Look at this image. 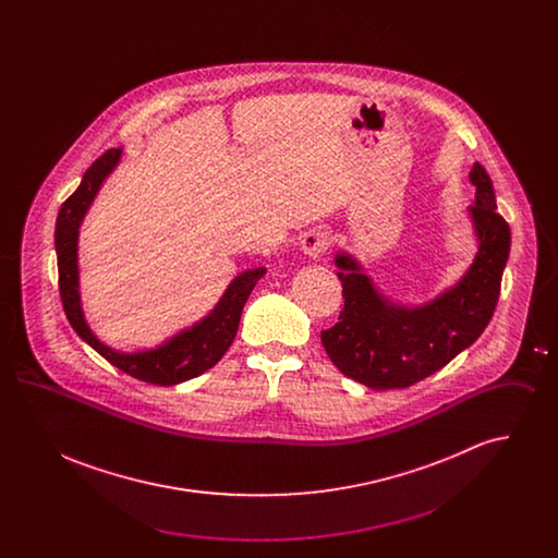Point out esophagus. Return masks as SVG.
<instances>
[{"mask_svg":"<svg viewBox=\"0 0 558 558\" xmlns=\"http://www.w3.org/2000/svg\"><path fill=\"white\" fill-rule=\"evenodd\" d=\"M330 242H332V239H330V234L326 230H312V232H307L301 239V248L310 257H319V255H324L328 251Z\"/></svg>","mask_w":558,"mask_h":558,"instance_id":"obj_1","label":"esophagus"}]
</instances>
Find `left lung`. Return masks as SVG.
<instances>
[{
	"mask_svg": "<svg viewBox=\"0 0 558 558\" xmlns=\"http://www.w3.org/2000/svg\"><path fill=\"white\" fill-rule=\"evenodd\" d=\"M471 182L477 186L471 207L477 257L453 289L425 307L389 303L351 257L337 255L345 301L339 322L322 330V345L349 378L374 391L405 389L450 364L489 324L510 253V228L498 213L494 184L483 165L475 162Z\"/></svg>",
	"mask_w": 558,
	"mask_h": 558,
	"instance_id": "8db88e82",
	"label": "left lung"
}]
</instances>
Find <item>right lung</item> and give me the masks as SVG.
<instances>
[{
  "mask_svg": "<svg viewBox=\"0 0 558 558\" xmlns=\"http://www.w3.org/2000/svg\"><path fill=\"white\" fill-rule=\"evenodd\" d=\"M119 157H121V148H110L105 155L94 160L92 167L85 171L80 187L62 203L58 211L53 242H56V257H58L60 299H62L64 314L71 322V326L75 328V332L112 366H117L119 371L130 374L137 380L159 385V387H171L209 371L223 357V353L230 349L239 332L242 307L251 291L255 289V284L266 274V269L255 267L240 274L207 318L187 328L182 335L173 337L169 343H165L159 349L128 355L102 345L92 335L81 314L80 291H77V232H80L83 215L92 205L105 178L119 162Z\"/></svg>",
  "mask_w": 558,
  "mask_h": 558,
  "instance_id": "add662e5",
  "label": "right lung"
}]
</instances>
